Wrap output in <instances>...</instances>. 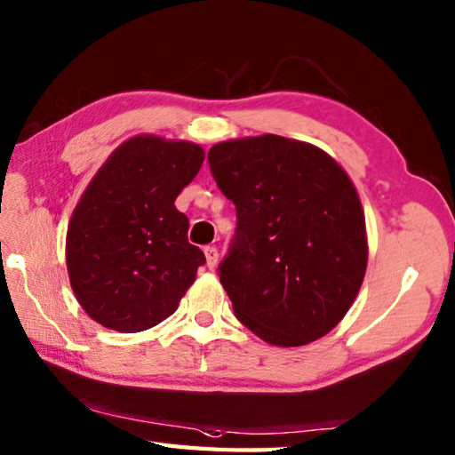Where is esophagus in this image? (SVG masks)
<instances>
[{"instance_id":"obj_1","label":"esophagus","mask_w":455,"mask_h":455,"mask_svg":"<svg viewBox=\"0 0 455 455\" xmlns=\"http://www.w3.org/2000/svg\"><path fill=\"white\" fill-rule=\"evenodd\" d=\"M204 257H206V265H209V268L217 267V263H219V251L214 249V246H206Z\"/></svg>"}]
</instances>
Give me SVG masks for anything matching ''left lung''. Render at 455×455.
<instances>
[{
  "label": "left lung",
  "instance_id": "obj_1",
  "mask_svg": "<svg viewBox=\"0 0 455 455\" xmlns=\"http://www.w3.org/2000/svg\"><path fill=\"white\" fill-rule=\"evenodd\" d=\"M211 172L236 206L220 284L238 321L276 347H301L337 327L367 268L355 184L325 150L276 134L214 144Z\"/></svg>",
  "mask_w": 455,
  "mask_h": 455
}]
</instances>
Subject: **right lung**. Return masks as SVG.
<instances>
[{
	"instance_id": "1",
	"label": "right lung",
	"mask_w": 455,
	"mask_h": 455,
	"mask_svg": "<svg viewBox=\"0 0 455 455\" xmlns=\"http://www.w3.org/2000/svg\"><path fill=\"white\" fill-rule=\"evenodd\" d=\"M195 142L138 134L122 142L84 190L66 235L74 295L92 319L120 333L150 329L179 309L204 265L174 206L198 174Z\"/></svg>"
}]
</instances>
